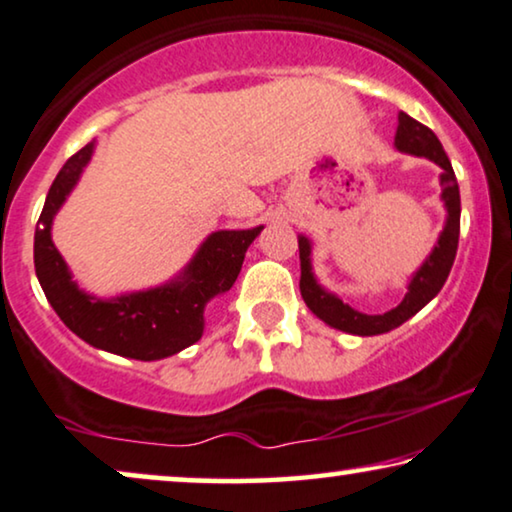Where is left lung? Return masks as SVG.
Returning a JSON list of instances; mask_svg holds the SVG:
<instances>
[{"mask_svg": "<svg viewBox=\"0 0 512 512\" xmlns=\"http://www.w3.org/2000/svg\"><path fill=\"white\" fill-rule=\"evenodd\" d=\"M395 147L400 152H410L417 156H426L438 163L442 168L440 185H442V199L447 206V224L442 229L440 241L435 245L431 257L424 262V267L417 271V276L412 278L410 292H407L403 302L395 309L381 313V316H367L351 309L349 304H344L342 299H337L330 292H325L316 283V278L311 274V245L306 238H299V260H302V278H299V290L309 309L316 313L320 320H325L327 325L337 327V330L349 332V335L360 337H372V335H384L388 330H395L410 320L414 313H419L431 299L438 295L445 285L449 271H452L456 248H459V227H461V196H459V182H456L454 168L449 163L445 149H442L438 135L431 128L419 124L417 119H412L410 114L400 112L398 114V131H395Z\"/></svg>", "mask_w": 512, "mask_h": 512, "instance_id": "8db88e82", "label": "left lung"}]
</instances>
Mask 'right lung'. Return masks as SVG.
<instances>
[{
  "label": "right lung",
  "instance_id": "right-lung-1",
  "mask_svg": "<svg viewBox=\"0 0 512 512\" xmlns=\"http://www.w3.org/2000/svg\"><path fill=\"white\" fill-rule=\"evenodd\" d=\"M91 154L93 142H88L65 161L49 189L34 231L37 278L60 320L95 349L135 360L168 358L199 342L203 306L234 285L245 250L262 227L210 234L180 281L109 302L88 297L72 283L70 271L51 241V222L65 196L77 185Z\"/></svg>",
  "mask_w": 512,
  "mask_h": 512
}]
</instances>
